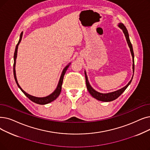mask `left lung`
<instances>
[{
	"instance_id": "8db88e82",
	"label": "left lung",
	"mask_w": 150,
	"mask_h": 150,
	"mask_svg": "<svg viewBox=\"0 0 150 150\" xmlns=\"http://www.w3.org/2000/svg\"><path fill=\"white\" fill-rule=\"evenodd\" d=\"M119 27L120 28H121L122 29V31L124 32V34L125 35L126 38L127 42L128 43L129 47L130 48V50H131V54H132V59H133V71L134 72V51H133V48H132V45L131 43V41L129 40V34L127 30L126 29V27L125 26V25L122 23H120L119 24ZM84 74H85V79H86V87L87 89L89 91V93L91 94V95L93 97H94L95 99L100 100V101H103V102H110L115 100L116 99L118 98V97H120L121 94L126 90V89L128 87V86L130 84V83H131L132 78L131 80L129 82V83L127 84V85L124 87L122 88H121V89H119L116 91H115V92H112V93H107V94H102V93H100L97 92L96 91H95L92 87L91 86V85L89 83V81L88 80V77L87 75L86 74V72L84 71Z\"/></svg>"
}]
</instances>
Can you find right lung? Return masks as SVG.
Returning a JSON list of instances; mask_svg holds the SVG:
<instances>
[{
  "instance_id": "right-lung-1",
  "label": "right lung",
  "mask_w": 150,
  "mask_h": 150,
  "mask_svg": "<svg viewBox=\"0 0 150 150\" xmlns=\"http://www.w3.org/2000/svg\"><path fill=\"white\" fill-rule=\"evenodd\" d=\"M22 37H23V32L21 33V35H20V38H19V42L18 43V44L16 45V48H15V53H14V64H13V75H14V78H15V81L17 84L19 88V89H20L22 92L25 94V96L28 97V98L32 102H34V103H36L37 104H40V105H45V104H47V103H48L54 100L57 97L59 96L61 92V88H62V82H63V79H64V75L65 74H66V71L68 69V67H69V64L68 65V66H67L66 67L64 68V69L62 71V73L61 74V78H60V80H59V83H58V85L57 86V88L56 89V90L54 91V92L52 93L51 94L49 95L48 96H47V97H34V96H32L28 93H26L24 91H23L22 89V88L19 86V84L18 83V81H17V79H16V73H15V64H16V56H17V50H18V45L19 44V43H20L21 40V38H22Z\"/></svg>"
}]
</instances>
